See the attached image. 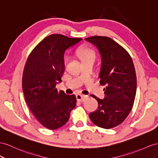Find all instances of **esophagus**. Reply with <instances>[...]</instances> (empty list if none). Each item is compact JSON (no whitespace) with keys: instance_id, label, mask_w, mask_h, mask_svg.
<instances>
[{"instance_id":"esophagus-1","label":"esophagus","mask_w":158,"mask_h":158,"mask_svg":"<svg viewBox=\"0 0 158 158\" xmlns=\"http://www.w3.org/2000/svg\"><path fill=\"white\" fill-rule=\"evenodd\" d=\"M76 98H77V100L79 101V102H84V101L87 99V96L81 95V94H77L76 95Z\"/></svg>"}]
</instances>
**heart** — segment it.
I'll return each mask as SVG.
<instances>
[{"mask_svg": "<svg viewBox=\"0 0 158 158\" xmlns=\"http://www.w3.org/2000/svg\"><path fill=\"white\" fill-rule=\"evenodd\" d=\"M76 55L81 61L83 64L87 62H94L95 59V51L87 46H82L77 48L76 51ZM68 59L67 57H64V64L66 66Z\"/></svg>", "mask_w": 158, "mask_h": 158, "instance_id": "1", "label": "heart"}]
</instances>
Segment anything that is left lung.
<instances>
[{
    "mask_svg": "<svg viewBox=\"0 0 158 158\" xmlns=\"http://www.w3.org/2000/svg\"><path fill=\"white\" fill-rule=\"evenodd\" d=\"M98 48L102 57L99 83L104 85L105 98L93 96L98 102L89 118L97 126L110 129L126 119L134 103L137 78L131 57L128 52L107 37L94 36L85 39Z\"/></svg>",
    "mask_w": 158,
    "mask_h": 158,
    "instance_id": "left-lung-1",
    "label": "left lung"
}]
</instances>
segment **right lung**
I'll use <instances>...</instances> for the list:
<instances>
[{"instance_id": "1", "label": "right lung", "mask_w": 158, "mask_h": 158, "mask_svg": "<svg viewBox=\"0 0 158 158\" xmlns=\"http://www.w3.org/2000/svg\"><path fill=\"white\" fill-rule=\"evenodd\" d=\"M81 39L51 35L35 47L27 60L22 79L24 96L35 118L48 129L66 124L76 106L75 95L59 92L56 85L62 81L64 52Z\"/></svg>"}]
</instances>
